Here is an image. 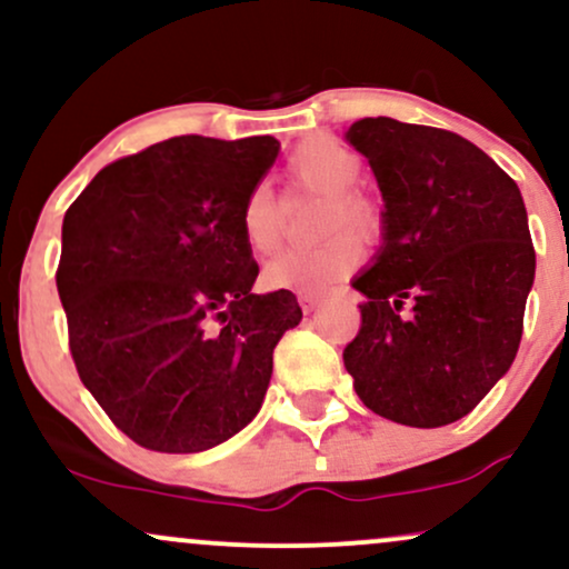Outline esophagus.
I'll return each instance as SVG.
<instances>
[{"mask_svg": "<svg viewBox=\"0 0 569 569\" xmlns=\"http://www.w3.org/2000/svg\"><path fill=\"white\" fill-rule=\"evenodd\" d=\"M297 299H299V307H302L305 312H312L318 305L323 302L321 293H297Z\"/></svg>", "mask_w": 569, "mask_h": 569, "instance_id": "34e87169", "label": "esophagus"}]
</instances>
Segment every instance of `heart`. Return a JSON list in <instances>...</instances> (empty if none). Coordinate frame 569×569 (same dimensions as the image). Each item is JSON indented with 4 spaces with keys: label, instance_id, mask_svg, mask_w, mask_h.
Returning <instances> with one entry per match:
<instances>
[{
    "label": "heart",
    "instance_id": "b5f03b06",
    "mask_svg": "<svg viewBox=\"0 0 569 569\" xmlns=\"http://www.w3.org/2000/svg\"><path fill=\"white\" fill-rule=\"evenodd\" d=\"M286 168L293 184L326 198L321 234L348 227L361 238H371L380 230V213L375 202L356 189L363 162L342 141L331 136H312L293 149ZM240 234L248 251L257 257H267L280 246L283 219H280V202L270 181H257L248 189L243 208H240ZM361 257V243L352 234L342 232L318 246L280 253L264 267L262 280L270 289L321 293L356 270Z\"/></svg>",
    "mask_w": 569,
    "mask_h": 569
}]
</instances>
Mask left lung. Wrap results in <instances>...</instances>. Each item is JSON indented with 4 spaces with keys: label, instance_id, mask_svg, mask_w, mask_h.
Wrapping results in <instances>:
<instances>
[{
    "label": "left lung",
    "instance_id": "8db88e82",
    "mask_svg": "<svg viewBox=\"0 0 569 569\" xmlns=\"http://www.w3.org/2000/svg\"><path fill=\"white\" fill-rule=\"evenodd\" d=\"M348 141L369 160L385 211L380 253L352 280L367 302L345 369L385 420L449 426L519 350L535 280L525 200L498 162L452 130L363 117Z\"/></svg>",
    "mask_w": 569,
    "mask_h": 569
}]
</instances>
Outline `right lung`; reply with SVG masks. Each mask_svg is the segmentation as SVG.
I'll return each mask as SVG.
<instances>
[{
	"label": "right lung",
	"instance_id": "obj_1",
	"mask_svg": "<svg viewBox=\"0 0 569 569\" xmlns=\"http://www.w3.org/2000/svg\"><path fill=\"white\" fill-rule=\"evenodd\" d=\"M278 149L176 136L101 168L63 217L56 286L77 375L143 449L202 452L243 430L302 321L291 291H251L240 234Z\"/></svg>",
	"mask_w": 569,
	"mask_h": 569
}]
</instances>
